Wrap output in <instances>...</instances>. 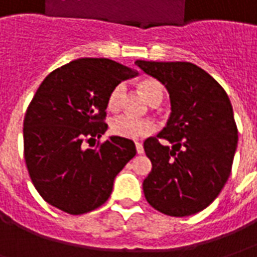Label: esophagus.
I'll return each instance as SVG.
<instances>
[{
	"instance_id": "obj_1",
	"label": "esophagus",
	"mask_w": 257,
	"mask_h": 257,
	"mask_svg": "<svg viewBox=\"0 0 257 257\" xmlns=\"http://www.w3.org/2000/svg\"><path fill=\"white\" fill-rule=\"evenodd\" d=\"M135 146H136V153H138V154H143V153H145V149H143V145H142V143H138V142H136Z\"/></svg>"
}]
</instances>
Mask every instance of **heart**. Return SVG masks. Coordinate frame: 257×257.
<instances>
[{"instance_id":"1","label":"heart","mask_w":257,"mask_h":257,"mask_svg":"<svg viewBox=\"0 0 257 257\" xmlns=\"http://www.w3.org/2000/svg\"><path fill=\"white\" fill-rule=\"evenodd\" d=\"M138 89L145 100L157 106L160 104L164 97V85L156 78H145L138 82ZM125 95V85H115L107 96V108L110 111H118L121 107V101ZM110 134L122 139H140L150 135L154 131V123L149 119H135L128 115H119L111 119L110 122Z\"/></svg>"}]
</instances>
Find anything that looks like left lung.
Returning a JSON list of instances; mask_svg holds the SVG:
<instances>
[{
	"label": "left lung",
	"instance_id": "obj_1",
	"mask_svg": "<svg viewBox=\"0 0 257 257\" xmlns=\"http://www.w3.org/2000/svg\"><path fill=\"white\" fill-rule=\"evenodd\" d=\"M135 64L165 85L172 106L164 131L143 145L153 164L143 182L145 197L165 215H194L215 201L231 173L238 143L231 101L215 78L193 63Z\"/></svg>",
	"mask_w": 257,
	"mask_h": 257
}]
</instances>
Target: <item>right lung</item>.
Wrapping results in <instances>:
<instances>
[{"mask_svg":"<svg viewBox=\"0 0 257 257\" xmlns=\"http://www.w3.org/2000/svg\"><path fill=\"white\" fill-rule=\"evenodd\" d=\"M138 73L104 58H82L53 70L37 89L23 122L25 160L42 198L70 215L99 208L114 179L136 156L132 140L111 136L96 149L84 142L107 131L110 90Z\"/></svg>","mask_w":257,"mask_h":257,"instance_id":"right-lung-1","label":"right lung"}]
</instances>
